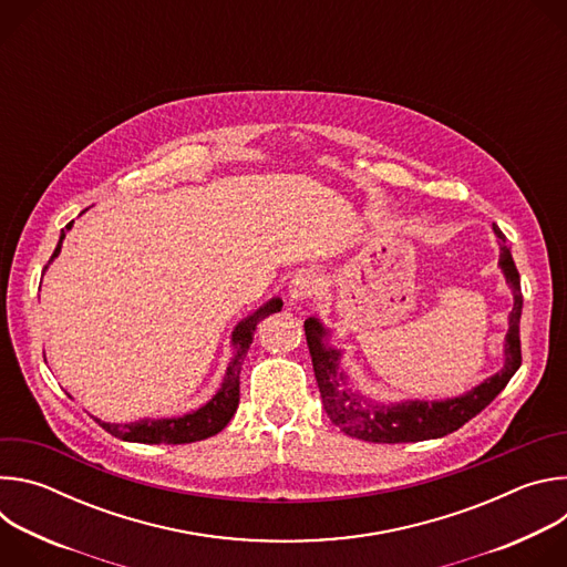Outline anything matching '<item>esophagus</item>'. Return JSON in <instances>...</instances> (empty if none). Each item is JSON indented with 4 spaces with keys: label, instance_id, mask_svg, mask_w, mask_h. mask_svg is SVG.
<instances>
[{
    "label": "esophagus",
    "instance_id": "obj_1",
    "mask_svg": "<svg viewBox=\"0 0 567 567\" xmlns=\"http://www.w3.org/2000/svg\"><path fill=\"white\" fill-rule=\"evenodd\" d=\"M320 289V276L311 269H305V271H298L291 282H289V298L300 302V300H307L311 298L316 291Z\"/></svg>",
    "mask_w": 567,
    "mask_h": 567
}]
</instances>
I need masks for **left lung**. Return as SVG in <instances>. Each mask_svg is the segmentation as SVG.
<instances>
[{"label":"left lung","mask_w":567,"mask_h":567,"mask_svg":"<svg viewBox=\"0 0 567 567\" xmlns=\"http://www.w3.org/2000/svg\"><path fill=\"white\" fill-rule=\"evenodd\" d=\"M494 233L498 237L501 258L498 267L505 276V282L512 289L514 307L509 311V330L503 343V368L484 379L475 388L464 394L446 396V399H403V401H379L354 385H350V370L341 368L343 350L330 343L332 330L322 326L318 316H309L305 320L307 346L313 363L316 383L322 396V406L330 420L350 437L379 442V444H399V442H422L444 437L460 426H464L471 417L484 411L489 403L503 392L509 379L520 368V311H523V293H520V276L514 265L505 233L494 224Z\"/></svg>","instance_id":"left-lung-1"}]
</instances>
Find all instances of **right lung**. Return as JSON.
<instances>
[{
  "mask_svg": "<svg viewBox=\"0 0 567 567\" xmlns=\"http://www.w3.org/2000/svg\"><path fill=\"white\" fill-rule=\"evenodd\" d=\"M73 221H69L62 230H60V239L58 247L49 260V265L60 256L62 241L66 237V233L71 230ZM47 265V267H49ZM44 267V271H47ZM282 309V300L280 298H269L265 305H260L256 311H251L247 318H241L237 326L230 332V348H233V357L226 365L224 379L217 388V392L199 406L197 411L184 413V415H175V417H143L138 422H125V424H116V422H103L99 417H94L107 433H112L114 437L123 440V442H138V444H190V442H199L206 437L217 435L235 415L237 403H239V372H241V363H245V357L254 343V332L258 328V322L262 318H267L269 313H276Z\"/></svg>",
  "mask_w": 567,
  "mask_h": 567,
  "instance_id": "right-lung-1",
  "label": "right lung"
}]
</instances>
